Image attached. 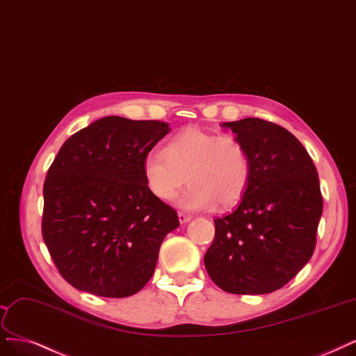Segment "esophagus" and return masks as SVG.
Segmentation results:
<instances>
[{
  "label": "esophagus",
  "mask_w": 356,
  "mask_h": 356,
  "mask_svg": "<svg viewBox=\"0 0 356 356\" xmlns=\"http://www.w3.org/2000/svg\"><path fill=\"white\" fill-rule=\"evenodd\" d=\"M178 218H179V222L181 224H187L191 220V215L188 213H184V212H178Z\"/></svg>",
  "instance_id": "34e87169"
}]
</instances>
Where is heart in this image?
I'll use <instances>...</instances> for the list:
<instances>
[{"instance_id":"obj_1","label":"heart","mask_w":356,"mask_h":356,"mask_svg":"<svg viewBox=\"0 0 356 356\" xmlns=\"http://www.w3.org/2000/svg\"><path fill=\"white\" fill-rule=\"evenodd\" d=\"M143 175L147 190L161 202L175 199L187 178L190 186L179 204L188 211H209L216 203L228 207L243 197L252 163L246 145L231 134L187 128L169 138L162 153L144 159Z\"/></svg>"}]
</instances>
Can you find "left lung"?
I'll use <instances>...</instances> for the list:
<instances>
[{"instance_id": "obj_1", "label": "left lung", "mask_w": 356, "mask_h": 356, "mask_svg": "<svg viewBox=\"0 0 356 356\" xmlns=\"http://www.w3.org/2000/svg\"><path fill=\"white\" fill-rule=\"evenodd\" d=\"M246 145L252 177L237 209L216 218L204 254L213 283L232 295H265L308 264L323 215L316 168L286 128L259 118L225 122Z\"/></svg>"}]
</instances>
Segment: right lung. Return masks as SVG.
Here are the masks:
<instances>
[{
    "mask_svg": "<svg viewBox=\"0 0 356 356\" xmlns=\"http://www.w3.org/2000/svg\"><path fill=\"white\" fill-rule=\"evenodd\" d=\"M169 131L161 120L106 116L61 145L44 182L42 237L70 286L128 298L149 283L163 238L179 225L143 175Z\"/></svg>",
    "mask_w": 356,
    "mask_h": 356,
    "instance_id": "1",
    "label": "right lung"
}]
</instances>
